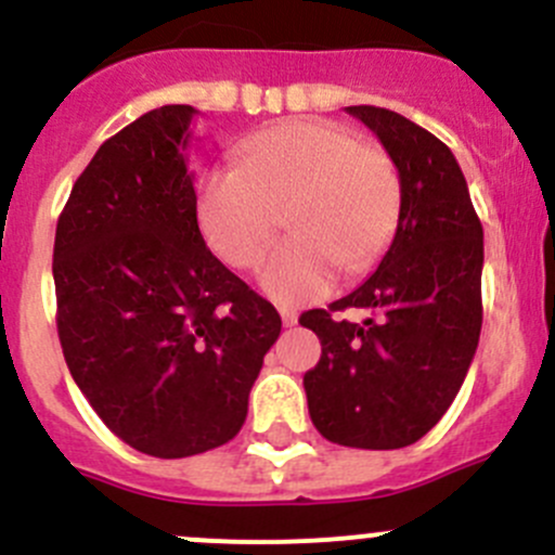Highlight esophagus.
<instances>
[{"label":"esophagus","mask_w":555,"mask_h":555,"mask_svg":"<svg viewBox=\"0 0 555 555\" xmlns=\"http://www.w3.org/2000/svg\"><path fill=\"white\" fill-rule=\"evenodd\" d=\"M279 313H282L284 327H295V324H298V311L295 309H279Z\"/></svg>","instance_id":"34e87169"}]
</instances>
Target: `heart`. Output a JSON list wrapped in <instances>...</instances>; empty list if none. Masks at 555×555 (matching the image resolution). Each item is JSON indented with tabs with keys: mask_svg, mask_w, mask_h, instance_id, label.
Instances as JSON below:
<instances>
[{
	"mask_svg": "<svg viewBox=\"0 0 555 555\" xmlns=\"http://www.w3.org/2000/svg\"><path fill=\"white\" fill-rule=\"evenodd\" d=\"M400 173L384 150L346 128L293 120L246 139L238 166L201 177L195 215L217 257L249 268L282 225L293 236L260 268L262 293L306 304L333 287L338 262L365 271L382 257L400 220Z\"/></svg>",
	"mask_w": 555,
	"mask_h": 555,
	"instance_id": "obj_1",
	"label": "heart"
}]
</instances>
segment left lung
<instances>
[{"mask_svg": "<svg viewBox=\"0 0 555 555\" xmlns=\"http://www.w3.org/2000/svg\"><path fill=\"white\" fill-rule=\"evenodd\" d=\"M400 173V220L376 273L330 310L365 308L362 325L306 311L322 340L304 376L311 422L330 443L389 451L416 443L462 389L483 322V228L456 158L438 137L384 106H346Z\"/></svg>", "mask_w": 555, "mask_h": 555, "instance_id": "1", "label": "left lung"}]
</instances>
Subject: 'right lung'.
<instances>
[{
  "label": "right lung",
  "mask_w": 555,
  "mask_h": 555,
  "mask_svg": "<svg viewBox=\"0 0 555 555\" xmlns=\"http://www.w3.org/2000/svg\"><path fill=\"white\" fill-rule=\"evenodd\" d=\"M166 104L106 139L59 217L53 282L72 378L131 449L195 456L238 435L282 317L198 231L188 147Z\"/></svg>",
  "instance_id": "1"
}]
</instances>
